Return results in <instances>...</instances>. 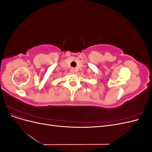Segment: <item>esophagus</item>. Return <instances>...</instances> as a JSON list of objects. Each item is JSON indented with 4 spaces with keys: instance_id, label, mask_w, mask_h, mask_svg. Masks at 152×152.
Instances as JSON below:
<instances>
[{
    "instance_id": "1",
    "label": "esophagus",
    "mask_w": 152,
    "mask_h": 152,
    "mask_svg": "<svg viewBox=\"0 0 152 152\" xmlns=\"http://www.w3.org/2000/svg\"><path fill=\"white\" fill-rule=\"evenodd\" d=\"M75 72V70L74 68H72V69H71V72H72V73H74Z\"/></svg>"
}]
</instances>
